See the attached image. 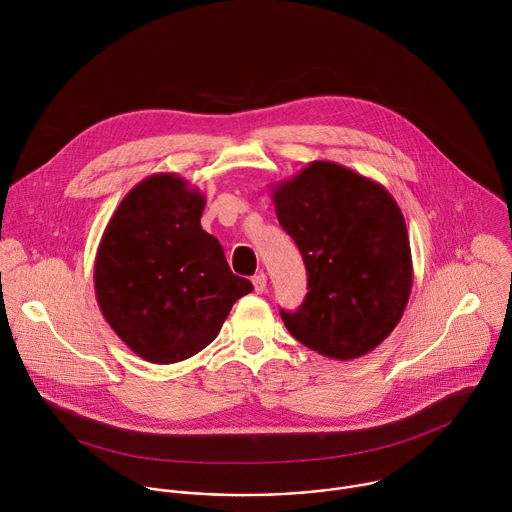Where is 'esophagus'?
Wrapping results in <instances>:
<instances>
[{"label": "esophagus", "instance_id": "obj_1", "mask_svg": "<svg viewBox=\"0 0 512 512\" xmlns=\"http://www.w3.org/2000/svg\"><path fill=\"white\" fill-rule=\"evenodd\" d=\"M253 287H255L257 294H263V291L267 289V275L265 273H257L253 277Z\"/></svg>", "mask_w": 512, "mask_h": 512}]
</instances>
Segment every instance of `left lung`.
<instances>
[{
  "mask_svg": "<svg viewBox=\"0 0 512 512\" xmlns=\"http://www.w3.org/2000/svg\"><path fill=\"white\" fill-rule=\"evenodd\" d=\"M277 221L296 241L308 294L283 312L289 334L322 356L352 360L399 324L413 285L405 218L385 186L334 162H312L271 186Z\"/></svg>",
  "mask_w": 512,
  "mask_h": 512,
  "instance_id": "left-lung-1",
  "label": "left lung"
}]
</instances>
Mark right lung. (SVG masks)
<instances>
[{
    "mask_svg": "<svg viewBox=\"0 0 512 512\" xmlns=\"http://www.w3.org/2000/svg\"><path fill=\"white\" fill-rule=\"evenodd\" d=\"M206 198L178 174H152L113 212L95 257V296L115 334L143 360L172 364L206 348L251 294L200 227Z\"/></svg>",
    "mask_w": 512,
    "mask_h": 512,
    "instance_id": "add662e5",
    "label": "right lung"
}]
</instances>
